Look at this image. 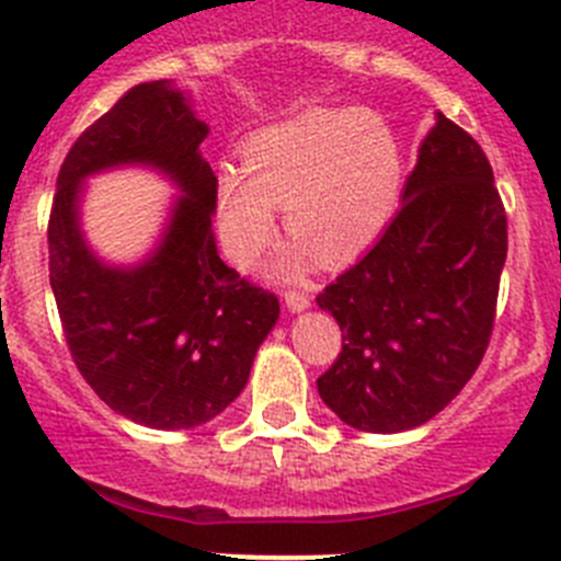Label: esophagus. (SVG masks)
<instances>
[{
	"label": "esophagus",
	"mask_w": 561,
	"mask_h": 561,
	"mask_svg": "<svg viewBox=\"0 0 561 561\" xmlns=\"http://www.w3.org/2000/svg\"><path fill=\"white\" fill-rule=\"evenodd\" d=\"M284 300H286V309H289L291 314H297V311H306L311 306V297L306 295V291L291 289V291H286Z\"/></svg>",
	"instance_id": "esophagus-1"
}]
</instances>
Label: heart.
<instances>
[{"label":"heart","instance_id":"b5f03b06","mask_svg":"<svg viewBox=\"0 0 561 561\" xmlns=\"http://www.w3.org/2000/svg\"><path fill=\"white\" fill-rule=\"evenodd\" d=\"M241 165L216 173V219L227 255L250 264L275 232V207L297 244L275 264L295 277L317 257L351 264L393 219L404 151L393 126L365 108H309L255 131Z\"/></svg>","mask_w":561,"mask_h":561}]
</instances>
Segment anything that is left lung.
Listing matches in <instances>:
<instances>
[{
    "instance_id": "obj_1",
    "label": "left lung",
    "mask_w": 561,
    "mask_h": 561,
    "mask_svg": "<svg viewBox=\"0 0 561 561\" xmlns=\"http://www.w3.org/2000/svg\"><path fill=\"white\" fill-rule=\"evenodd\" d=\"M401 210L374 250L317 295L342 351L320 399L362 433H404L472 379L494 325L508 230L483 148L435 114Z\"/></svg>"
}]
</instances>
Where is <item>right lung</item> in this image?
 Segmentation results:
<instances>
[{
  "label": "right lung",
  "mask_w": 561,
  "mask_h": 561,
  "mask_svg": "<svg viewBox=\"0 0 561 561\" xmlns=\"http://www.w3.org/2000/svg\"><path fill=\"white\" fill-rule=\"evenodd\" d=\"M205 137L173 83L128 89L69 148L49 213V286L69 354L114 413L153 430L199 427L236 401L280 314L277 297L216 250ZM123 164L153 167L181 187L161 244L134 267L89 251L77 213L85 176Z\"/></svg>",
  "instance_id": "1"
}]
</instances>
